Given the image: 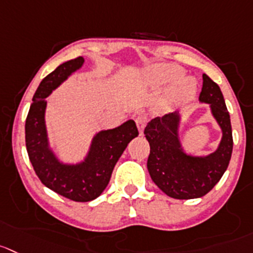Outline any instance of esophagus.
Wrapping results in <instances>:
<instances>
[{"mask_svg":"<svg viewBox=\"0 0 253 253\" xmlns=\"http://www.w3.org/2000/svg\"><path fill=\"white\" fill-rule=\"evenodd\" d=\"M135 122H136V126H138L139 134H140V135H143L144 128H145V125H146V119L144 117H138L136 118Z\"/></svg>","mask_w":253,"mask_h":253,"instance_id":"1","label":"esophagus"}]
</instances>
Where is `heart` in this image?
Returning <instances> with one entry per match:
<instances>
[{
  "label": "heart",
  "instance_id": "heart-1",
  "mask_svg": "<svg viewBox=\"0 0 253 253\" xmlns=\"http://www.w3.org/2000/svg\"><path fill=\"white\" fill-rule=\"evenodd\" d=\"M184 69L172 64H155L145 71V82L153 86H167L175 83L165 93L161 108L169 109L172 105L189 99L196 92V83L192 78H182Z\"/></svg>",
  "mask_w": 253,
  "mask_h": 253
}]
</instances>
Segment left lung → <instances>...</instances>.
Listing matches in <instances>:
<instances>
[{
	"instance_id": "1",
	"label": "left lung",
	"mask_w": 253,
	"mask_h": 253,
	"mask_svg": "<svg viewBox=\"0 0 253 253\" xmlns=\"http://www.w3.org/2000/svg\"><path fill=\"white\" fill-rule=\"evenodd\" d=\"M199 100L210 104L211 114L220 125L222 138L217 149L206 156L185 153L179 138V112L150 120L144 134L150 145L148 170L151 180L168 196L179 200L203 197L220 181L232 154V129L221 89L203 74Z\"/></svg>"
}]
</instances>
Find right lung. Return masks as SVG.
<instances>
[{
    "mask_svg": "<svg viewBox=\"0 0 253 253\" xmlns=\"http://www.w3.org/2000/svg\"><path fill=\"white\" fill-rule=\"evenodd\" d=\"M83 63V57L64 62L41 82L32 98L25 128L28 158L42 184L77 203L94 200L104 191L123 151L139 135L135 122L130 119L118 128L95 134L88 154L78 164H64L53 153L44 119L47 97Z\"/></svg>",
    "mask_w": 253,
    "mask_h": 253,
    "instance_id": "add662e5",
    "label": "right lung"
}]
</instances>
